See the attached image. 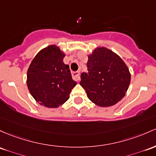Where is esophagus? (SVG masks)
Returning a JSON list of instances; mask_svg holds the SVG:
<instances>
[{"label": "esophagus", "mask_w": 156, "mask_h": 156, "mask_svg": "<svg viewBox=\"0 0 156 156\" xmlns=\"http://www.w3.org/2000/svg\"><path fill=\"white\" fill-rule=\"evenodd\" d=\"M80 75H81V73H79V72H75V73H73L72 75H73V78H74L76 81H78L80 80Z\"/></svg>", "instance_id": "obj_1"}]
</instances>
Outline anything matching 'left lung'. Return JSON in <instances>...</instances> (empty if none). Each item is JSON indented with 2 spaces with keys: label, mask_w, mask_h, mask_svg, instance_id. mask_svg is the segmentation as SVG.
Instances as JSON below:
<instances>
[{
  "label": "left lung",
  "mask_w": 156,
  "mask_h": 156,
  "mask_svg": "<svg viewBox=\"0 0 156 156\" xmlns=\"http://www.w3.org/2000/svg\"><path fill=\"white\" fill-rule=\"evenodd\" d=\"M88 73L81 75L80 85L90 101L98 107H108L126 95L131 80L129 68L119 55L98 47L88 55Z\"/></svg>",
  "instance_id": "left-lung-1"
}]
</instances>
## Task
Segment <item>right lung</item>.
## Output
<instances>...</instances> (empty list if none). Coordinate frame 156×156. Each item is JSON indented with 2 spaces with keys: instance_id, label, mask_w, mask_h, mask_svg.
I'll return each mask as SVG.
<instances>
[{
  "instance_id": "1",
  "label": "right lung",
  "mask_w": 156,
  "mask_h": 156,
  "mask_svg": "<svg viewBox=\"0 0 156 156\" xmlns=\"http://www.w3.org/2000/svg\"><path fill=\"white\" fill-rule=\"evenodd\" d=\"M65 53L56 45L44 48L32 59L27 70V84L40 105L58 108L69 99L77 83L69 66L63 61Z\"/></svg>"
}]
</instances>
